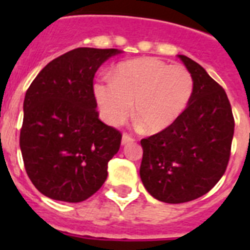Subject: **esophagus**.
I'll return each mask as SVG.
<instances>
[{"label": "esophagus", "instance_id": "34e87169", "mask_svg": "<svg viewBox=\"0 0 250 250\" xmlns=\"http://www.w3.org/2000/svg\"><path fill=\"white\" fill-rule=\"evenodd\" d=\"M135 140L131 135H128V133H123V136H122V144L125 145L128 144V143H132V141Z\"/></svg>", "mask_w": 250, "mask_h": 250}]
</instances>
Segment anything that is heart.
Wrapping results in <instances>:
<instances>
[{
    "label": "heart",
    "mask_w": 250,
    "mask_h": 250,
    "mask_svg": "<svg viewBox=\"0 0 250 250\" xmlns=\"http://www.w3.org/2000/svg\"><path fill=\"white\" fill-rule=\"evenodd\" d=\"M193 78L183 66L158 58H137L117 67L114 80L101 78L93 90L102 119L121 125L133 115L145 132L158 133L178 121L193 93Z\"/></svg>",
    "instance_id": "heart-1"
}]
</instances>
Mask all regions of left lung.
<instances>
[{
    "mask_svg": "<svg viewBox=\"0 0 250 250\" xmlns=\"http://www.w3.org/2000/svg\"><path fill=\"white\" fill-rule=\"evenodd\" d=\"M179 58L193 78L189 104L174 125L140 141L143 184L167 204L196 200L219 182L229 165L235 128L225 89L197 62Z\"/></svg>",
    "mask_w": 250,
    "mask_h": 250,
    "instance_id": "1",
    "label": "left lung"
}]
</instances>
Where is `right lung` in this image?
<instances>
[{
	"label": "right lung",
	"mask_w": 250,
	"mask_h": 250,
	"mask_svg": "<svg viewBox=\"0 0 250 250\" xmlns=\"http://www.w3.org/2000/svg\"><path fill=\"white\" fill-rule=\"evenodd\" d=\"M118 49L78 48L45 66L25 92L21 128L25 172L41 193L82 202L107 178L122 133L98 119L93 79Z\"/></svg>",
	"instance_id": "obj_1"
}]
</instances>
